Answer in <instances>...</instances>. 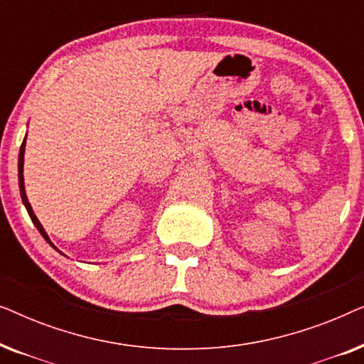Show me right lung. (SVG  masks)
Here are the masks:
<instances>
[{
	"label": "right lung",
	"mask_w": 364,
	"mask_h": 364,
	"mask_svg": "<svg viewBox=\"0 0 364 364\" xmlns=\"http://www.w3.org/2000/svg\"><path fill=\"white\" fill-rule=\"evenodd\" d=\"M24 144H26V139H24L23 144H21V149H19V159H18V178H19V192H21L23 203H24V207H26V210H28V213H29V217H31L33 223H34V225H36V228H38V230H39V233H41V235L44 237V240L51 243V240H49V237H48L46 230H44L43 225H41V223H39V220H38V218H36V215H34V212H33V208H31V203L28 202L26 191H24V178H23V164H24ZM51 245H53V243H51ZM53 247H54V245H53Z\"/></svg>",
	"instance_id": "obj_1"
}]
</instances>
